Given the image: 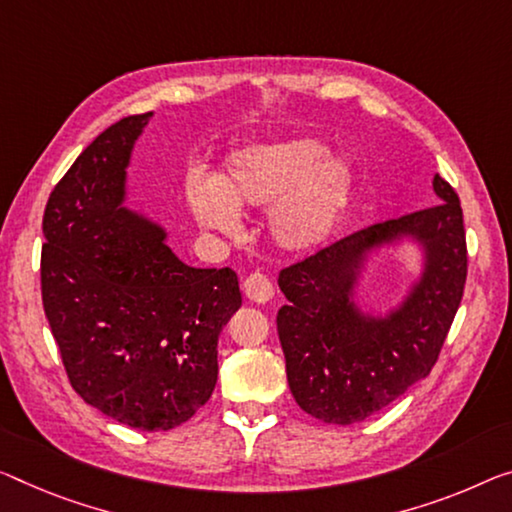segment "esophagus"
<instances>
[{"mask_svg": "<svg viewBox=\"0 0 512 512\" xmlns=\"http://www.w3.org/2000/svg\"><path fill=\"white\" fill-rule=\"evenodd\" d=\"M242 290H245V295L249 297L251 302H258V304L270 302L272 295H274L272 281L263 272H251L249 277L242 281Z\"/></svg>", "mask_w": 512, "mask_h": 512, "instance_id": "1", "label": "esophagus"}]
</instances>
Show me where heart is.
<instances>
[{
	"instance_id": "obj_1",
	"label": "heart",
	"mask_w": 512,
	"mask_h": 512,
	"mask_svg": "<svg viewBox=\"0 0 512 512\" xmlns=\"http://www.w3.org/2000/svg\"><path fill=\"white\" fill-rule=\"evenodd\" d=\"M348 199V164L325 155V146L313 139L238 148L215 180L194 176L187 183V203L206 229L231 233L238 226V208L272 206V238L295 254L329 238Z\"/></svg>"
}]
</instances>
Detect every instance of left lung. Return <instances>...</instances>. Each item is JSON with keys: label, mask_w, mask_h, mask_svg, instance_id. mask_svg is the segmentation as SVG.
I'll return each instance as SVG.
<instances>
[{"label": "left lung", "mask_w": 512, "mask_h": 512, "mask_svg": "<svg viewBox=\"0 0 512 512\" xmlns=\"http://www.w3.org/2000/svg\"><path fill=\"white\" fill-rule=\"evenodd\" d=\"M437 206L373 224L304 261L283 267L288 304L277 316L288 387L306 414L350 426L380 412L437 364L467 281V238L460 199L442 176ZM412 234L427 267L411 297L387 319L351 302L358 267L373 246Z\"/></svg>", "instance_id": "left-lung-1"}]
</instances>
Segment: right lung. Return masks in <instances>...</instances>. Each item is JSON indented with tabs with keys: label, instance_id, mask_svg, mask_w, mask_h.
Listing matches in <instances>:
<instances>
[{
	"label": "right lung",
	"instance_id": "right-lung-1",
	"mask_svg": "<svg viewBox=\"0 0 512 512\" xmlns=\"http://www.w3.org/2000/svg\"><path fill=\"white\" fill-rule=\"evenodd\" d=\"M151 116L109 125L52 190L41 290L73 389L123 426L171 430L212 396L219 334L242 295L231 267L185 265L160 226L121 206Z\"/></svg>",
	"mask_w": 512,
	"mask_h": 512
}]
</instances>
